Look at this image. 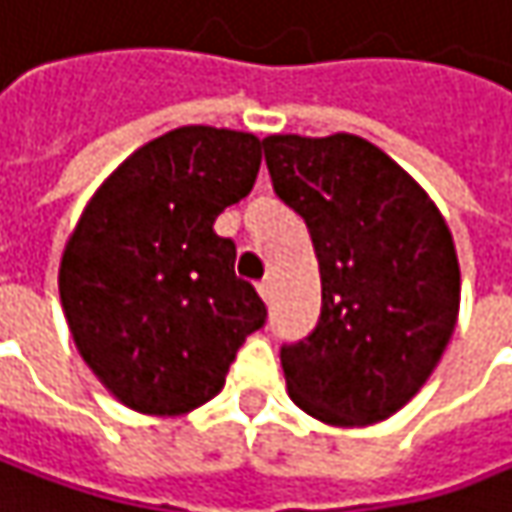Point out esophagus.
<instances>
[{
    "label": "esophagus",
    "instance_id": "1",
    "mask_svg": "<svg viewBox=\"0 0 512 512\" xmlns=\"http://www.w3.org/2000/svg\"><path fill=\"white\" fill-rule=\"evenodd\" d=\"M256 288H259V294H262V300H265V303H271V300H274V282H271V276H265Z\"/></svg>",
    "mask_w": 512,
    "mask_h": 512
}]
</instances>
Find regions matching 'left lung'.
<instances>
[{
    "label": "left lung",
    "instance_id": "left-lung-1",
    "mask_svg": "<svg viewBox=\"0 0 512 512\" xmlns=\"http://www.w3.org/2000/svg\"><path fill=\"white\" fill-rule=\"evenodd\" d=\"M262 145L279 201L309 227L323 288L317 326L279 349L288 396L326 425L387 420L455 332L452 233L417 180L361 136L276 133Z\"/></svg>",
    "mask_w": 512,
    "mask_h": 512
}]
</instances>
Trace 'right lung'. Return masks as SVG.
Returning <instances> with one entry per match:
<instances>
[{"instance_id":"obj_1","label":"right lung","mask_w":512,"mask_h":512,"mask_svg":"<svg viewBox=\"0 0 512 512\" xmlns=\"http://www.w3.org/2000/svg\"><path fill=\"white\" fill-rule=\"evenodd\" d=\"M253 133L189 125L133 151L87 203L60 259L75 347L128 408L177 417L209 402L265 326L236 244L212 224L256 183Z\"/></svg>"}]
</instances>
